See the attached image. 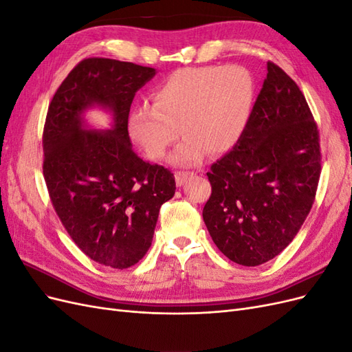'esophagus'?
Returning <instances> with one entry per match:
<instances>
[{"instance_id": "obj_1", "label": "esophagus", "mask_w": 352, "mask_h": 352, "mask_svg": "<svg viewBox=\"0 0 352 352\" xmlns=\"http://www.w3.org/2000/svg\"><path fill=\"white\" fill-rule=\"evenodd\" d=\"M192 176H194V173H190V172H177V173L175 175L176 185H177V186H184V185L186 184V180L190 179Z\"/></svg>"}]
</instances>
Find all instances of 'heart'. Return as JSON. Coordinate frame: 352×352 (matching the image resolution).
<instances>
[{
    "label": "heart",
    "instance_id": "heart-1",
    "mask_svg": "<svg viewBox=\"0 0 352 352\" xmlns=\"http://www.w3.org/2000/svg\"><path fill=\"white\" fill-rule=\"evenodd\" d=\"M254 80L241 66L186 67L157 87L153 105L135 107L127 117L132 141L151 160L163 158L185 135L170 163L195 166L210 151H230L247 129L254 105Z\"/></svg>",
    "mask_w": 352,
    "mask_h": 352
}]
</instances>
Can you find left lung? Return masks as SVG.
<instances>
[{"label":"left lung","instance_id":"1","mask_svg":"<svg viewBox=\"0 0 352 352\" xmlns=\"http://www.w3.org/2000/svg\"><path fill=\"white\" fill-rule=\"evenodd\" d=\"M320 144L296 83L267 63V78L239 142L207 173L211 197L202 217L233 263L260 265L292 242L316 197Z\"/></svg>","mask_w":352,"mask_h":352}]
</instances>
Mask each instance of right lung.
I'll list each match as a JSON object with an SVG mask.
<instances>
[{
    "instance_id": "right-lung-1",
    "label": "right lung",
    "mask_w": 352,
    "mask_h": 352,
    "mask_svg": "<svg viewBox=\"0 0 352 352\" xmlns=\"http://www.w3.org/2000/svg\"><path fill=\"white\" fill-rule=\"evenodd\" d=\"M157 70L111 58H87L63 80L44 127V177L52 206L74 243L94 261L127 269L150 250L160 207L173 198L170 170L132 150L127 117L135 94ZM112 116L109 130L84 119Z\"/></svg>"
}]
</instances>
